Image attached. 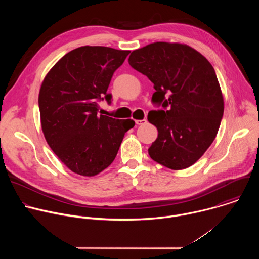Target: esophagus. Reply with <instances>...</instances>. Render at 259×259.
<instances>
[{
    "label": "esophagus",
    "instance_id": "esophagus-1",
    "mask_svg": "<svg viewBox=\"0 0 259 259\" xmlns=\"http://www.w3.org/2000/svg\"><path fill=\"white\" fill-rule=\"evenodd\" d=\"M135 123H136V125H144V124H146V120L145 119H143V120H136Z\"/></svg>",
    "mask_w": 259,
    "mask_h": 259
}]
</instances>
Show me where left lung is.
Wrapping results in <instances>:
<instances>
[{"mask_svg":"<svg viewBox=\"0 0 259 259\" xmlns=\"http://www.w3.org/2000/svg\"><path fill=\"white\" fill-rule=\"evenodd\" d=\"M128 62L154 83L153 101L166 108L147 116L159 132L150 157L172 170L192 166L212 144L224 116V96L213 66L191 46L170 42L134 50Z\"/></svg>","mask_w":259,"mask_h":259,"instance_id":"left-lung-1","label":"left lung"}]
</instances>
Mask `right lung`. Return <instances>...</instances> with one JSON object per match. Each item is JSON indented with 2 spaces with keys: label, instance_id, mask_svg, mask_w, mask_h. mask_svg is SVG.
<instances>
[{
  "label": "right lung",
  "instance_id": "obj_1",
  "mask_svg": "<svg viewBox=\"0 0 259 259\" xmlns=\"http://www.w3.org/2000/svg\"><path fill=\"white\" fill-rule=\"evenodd\" d=\"M130 53L103 46H82L62 56L47 72L40 92L42 131L57 158L73 173L95 176L112 164L131 119L98 115L115 70Z\"/></svg>",
  "mask_w": 259,
  "mask_h": 259
}]
</instances>
